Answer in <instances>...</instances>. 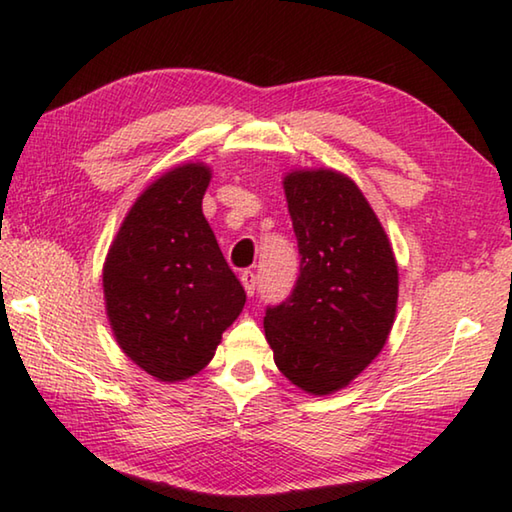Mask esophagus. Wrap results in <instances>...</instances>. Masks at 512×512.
I'll list each match as a JSON object with an SVG mask.
<instances>
[{"instance_id":"esophagus-1","label":"esophagus","mask_w":512,"mask_h":512,"mask_svg":"<svg viewBox=\"0 0 512 512\" xmlns=\"http://www.w3.org/2000/svg\"><path fill=\"white\" fill-rule=\"evenodd\" d=\"M241 284H244V291H246L248 295H253V293H255V286H257L255 273H253V271H244V273H241Z\"/></svg>"}]
</instances>
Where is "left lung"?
Returning <instances> with one entry per match:
<instances>
[{
    "label": "left lung",
    "instance_id": "left-lung-1",
    "mask_svg": "<svg viewBox=\"0 0 512 512\" xmlns=\"http://www.w3.org/2000/svg\"><path fill=\"white\" fill-rule=\"evenodd\" d=\"M300 250L291 297L266 309L277 369L295 387L329 396L369 367L389 338L398 306V264L365 194L331 167L284 176Z\"/></svg>",
    "mask_w": 512,
    "mask_h": 512
}]
</instances>
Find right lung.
<instances>
[{"label": "right lung", "instance_id": "obj_1", "mask_svg": "<svg viewBox=\"0 0 512 512\" xmlns=\"http://www.w3.org/2000/svg\"><path fill=\"white\" fill-rule=\"evenodd\" d=\"M210 179V165L183 163L147 185L102 266L107 320L118 347L161 383L199 374L246 304L203 217Z\"/></svg>", "mask_w": 512, "mask_h": 512}]
</instances>
